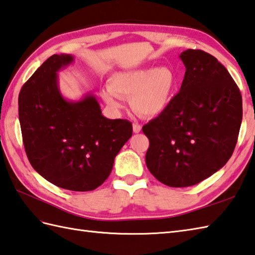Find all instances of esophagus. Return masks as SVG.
<instances>
[{
  "label": "esophagus",
  "mask_w": 255,
  "mask_h": 255,
  "mask_svg": "<svg viewBox=\"0 0 255 255\" xmlns=\"http://www.w3.org/2000/svg\"><path fill=\"white\" fill-rule=\"evenodd\" d=\"M142 131V126L138 123H133V132L134 133H139Z\"/></svg>",
  "instance_id": "34e87169"
}]
</instances>
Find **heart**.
<instances>
[{"mask_svg":"<svg viewBox=\"0 0 255 255\" xmlns=\"http://www.w3.org/2000/svg\"><path fill=\"white\" fill-rule=\"evenodd\" d=\"M174 84L173 72L167 66L121 71L112 75L103 97L115 110L123 108L122 97L132 98L133 108L140 115L157 116L170 104Z\"/></svg>","mask_w":255,"mask_h":255,"instance_id":"b5f03b06","label":"heart"}]
</instances>
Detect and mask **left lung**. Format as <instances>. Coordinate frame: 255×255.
<instances>
[{
	"mask_svg": "<svg viewBox=\"0 0 255 255\" xmlns=\"http://www.w3.org/2000/svg\"><path fill=\"white\" fill-rule=\"evenodd\" d=\"M180 59L185 66L180 92L143 127L149 139L146 166L172 188L197 184L223 168L242 121V97L227 69L202 50H185Z\"/></svg>",
	"mask_w": 255,
	"mask_h": 255,
	"instance_id": "obj_1",
	"label": "left lung"
}]
</instances>
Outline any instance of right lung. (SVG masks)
Returning <instances> with one entry per match:
<instances>
[{"label":"right lung","instance_id":"right-lung-1","mask_svg":"<svg viewBox=\"0 0 255 255\" xmlns=\"http://www.w3.org/2000/svg\"><path fill=\"white\" fill-rule=\"evenodd\" d=\"M73 61L54 54L43 62L20 89L18 117L32 168L59 188L85 192L109 177L133 128L128 120L105 118L92 94L78 101L62 96L58 72Z\"/></svg>","mask_w":255,"mask_h":255}]
</instances>
